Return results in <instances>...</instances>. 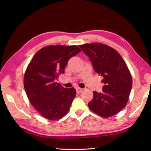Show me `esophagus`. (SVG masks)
I'll return each mask as SVG.
<instances>
[{
    "instance_id": "esophagus-1",
    "label": "esophagus",
    "mask_w": 151,
    "mask_h": 151,
    "mask_svg": "<svg viewBox=\"0 0 151 151\" xmlns=\"http://www.w3.org/2000/svg\"><path fill=\"white\" fill-rule=\"evenodd\" d=\"M76 92H77V93H78V94L80 93H81L82 91H83V89L80 88H76Z\"/></svg>"
}]
</instances>
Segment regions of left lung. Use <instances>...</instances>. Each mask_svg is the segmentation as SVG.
I'll use <instances>...</instances> for the list:
<instances>
[{"label": "left lung", "mask_w": 151, "mask_h": 151, "mask_svg": "<svg viewBox=\"0 0 151 151\" xmlns=\"http://www.w3.org/2000/svg\"><path fill=\"white\" fill-rule=\"evenodd\" d=\"M88 56L95 72L103 77V92H93L89 108L98 115L108 118L124 108L132 87L130 72L117 51L106 45L93 43L79 45Z\"/></svg>", "instance_id": "left-lung-1"}]
</instances>
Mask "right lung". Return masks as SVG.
I'll return each mask as SVG.
<instances>
[{"mask_svg": "<svg viewBox=\"0 0 151 151\" xmlns=\"http://www.w3.org/2000/svg\"><path fill=\"white\" fill-rule=\"evenodd\" d=\"M81 50L76 45L45 47L36 52L26 68L24 87L27 96L40 115L48 120L60 119L69 111L76 89L64 88L56 79L64 74L68 60Z\"/></svg>", "mask_w": 151, "mask_h": 151, "instance_id": "right-lung-1", "label": "right lung"}]
</instances>
